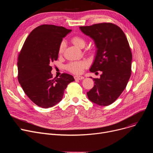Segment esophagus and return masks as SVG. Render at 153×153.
<instances>
[{
    "instance_id": "34e87169",
    "label": "esophagus",
    "mask_w": 153,
    "mask_h": 153,
    "mask_svg": "<svg viewBox=\"0 0 153 153\" xmlns=\"http://www.w3.org/2000/svg\"><path fill=\"white\" fill-rule=\"evenodd\" d=\"M84 77L83 76H74V79L76 80H82L83 79Z\"/></svg>"
}]
</instances>
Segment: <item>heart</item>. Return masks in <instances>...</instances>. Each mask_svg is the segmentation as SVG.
I'll use <instances>...</instances> for the list:
<instances>
[{
  "mask_svg": "<svg viewBox=\"0 0 153 153\" xmlns=\"http://www.w3.org/2000/svg\"><path fill=\"white\" fill-rule=\"evenodd\" d=\"M71 42L73 45L78 48H83L85 45V41L81 36H76L71 39ZM64 48V43L62 42L60 43L58 48V53L61 54ZM87 66V63L85 61H76L70 62L67 66V69L72 73L81 74L84 69Z\"/></svg>",
  "mask_w": 153,
  "mask_h": 153,
  "instance_id": "1",
  "label": "heart"
}]
</instances>
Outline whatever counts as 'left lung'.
Returning <instances> with one entry per match:
<instances>
[{"label": "left lung", "instance_id": "left-lung-1", "mask_svg": "<svg viewBox=\"0 0 153 153\" xmlns=\"http://www.w3.org/2000/svg\"><path fill=\"white\" fill-rule=\"evenodd\" d=\"M79 28L94 40L97 48L90 71L102 72L99 79L93 78L95 85L87 92V97L97 105H109L123 92L131 76L132 54L129 43L122 30L113 23Z\"/></svg>", "mask_w": 153, "mask_h": 153}]
</instances>
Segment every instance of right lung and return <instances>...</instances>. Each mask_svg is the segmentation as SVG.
<instances>
[{
	"label": "right lung",
	"mask_w": 153,
	"mask_h": 153,
	"mask_svg": "<svg viewBox=\"0 0 153 153\" xmlns=\"http://www.w3.org/2000/svg\"><path fill=\"white\" fill-rule=\"evenodd\" d=\"M71 31L63 27L42 25L32 30L19 54L18 80L23 91L36 105L52 107L62 99L73 76L63 73L53 78L51 64L58 58L62 38Z\"/></svg>",
	"instance_id": "right-lung-1"
}]
</instances>
